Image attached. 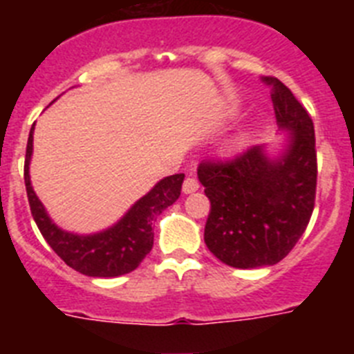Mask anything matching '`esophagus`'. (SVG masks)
<instances>
[{"instance_id":"obj_1","label":"esophagus","mask_w":354,"mask_h":354,"mask_svg":"<svg viewBox=\"0 0 354 354\" xmlns=\"http://www.w3.org/2000/svg\"><path fill=\"white\" fill-rule=\"evenodd\" d=\"M198 187H200V184H198V180L195 179V177H186V179H184L183 192L186 193V195H189V193H195Z\"/></svg>"}]
</instances>
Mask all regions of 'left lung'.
<instances>
[{"instance_id":"left-lung-1","label":"left lung","mask_w":354,"mask_h":354,"mask_svg":"<svg viewBox=\"0 0 354 354\" xmlns=\"http://www.w3.org/2000/svg\"><path fill=\"white\" fill-rule=\"evenodd\" d=\"M271 86L287 149L270 158L262 145L228 161L200 162L198 180L211 202L204 241L223 264L253 270L273 266L294 248L310 221L317 186L314 124L301 102L277 77Z\"/></svg>"}]
</instances>
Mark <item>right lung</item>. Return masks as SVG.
<instances>
[{"label":"right lung","instance_id":"1","mask_svg":"<svg viewBox=\"0 0 354 354\" xmlns=\"http://www.w3.org/2000/svg\"><path fill=\"white\" fill-rule=\"evenodd\" d=\"M33 129L35 126L31 127L28 136L24 184L31 216L44 239L48 241V245L65 264L86 277L111 278L136 270L154 245V220L180 196L184 174H175L159 180L113 227L106 228L102 232L77 236L62 230L49 218L42 202L31 187L30 161L33 152Z\"/></svg>","mask_w":354,"mask_h":354}]
</instances>
